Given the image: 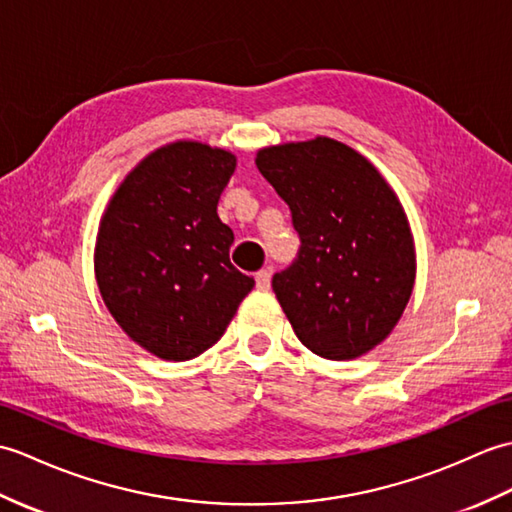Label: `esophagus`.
<instances>
[{"mask_svg": "<svg viewBox=\"0 0 512 512\" xmlns=\"http://www.w3.org/2000/svg\"><path fill=\"white\" fill-rule=\"evenodd\" d=\"M256 287L267 291L271 287V269H263L256 274Z\"/></svg>", "mask_w": 512, "mask_h": 512, "instance_id": "obj_1", "label": "esophagus"}]
</instances>
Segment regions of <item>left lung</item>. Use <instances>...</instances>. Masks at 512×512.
<instances>
[{
  "label": "left lung",
  "mask_w": 512,
  "mask_h": 512,
  "mask_svg": "<svg viewBox=\"0 0 512 512\" xmlns=\"http://www.w3.org/2000/svg\"><path fill=\"white\" fill-rule=\"evenodd\" d=\"M256 166L291 210L300 249L271 280L295 335L333 361L390 335L410 300L414 243L385 179L331 138L263 149Z\"/></svg>",
  "instance_id": "left-lung-1"
}]
</instances>
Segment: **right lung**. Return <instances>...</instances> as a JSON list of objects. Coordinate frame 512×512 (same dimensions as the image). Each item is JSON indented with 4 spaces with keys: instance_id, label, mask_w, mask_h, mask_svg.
<instances>
[{
    "instance_id": "right-lung-1",
    "label": "right lung",
    "mask_w": 512,
    "mask_h": 512,
    "mask_svg": "<svg viewBox=\"0 0 512 512\" xmlns=\"http://www.w3.org/2000/svg\"><path fill=\"white\" fill-rule=\"evenodd\" d=\"M236 157L199 142L151 153L102 217L96 280L122 331L166 361L214 346L254 289L230 263L234 232L217 214Z\"/></svg>"
}]
</instances>
